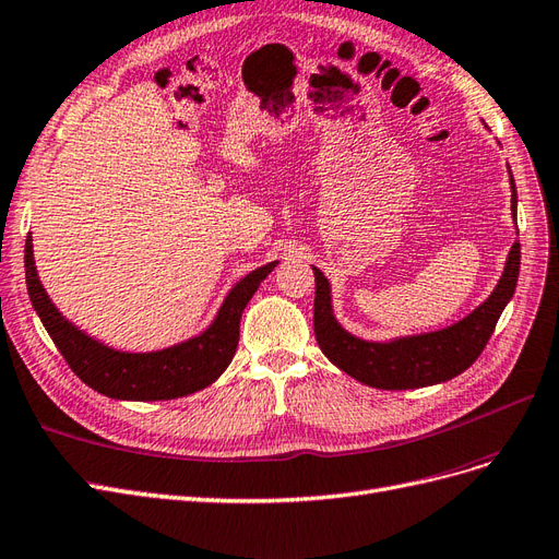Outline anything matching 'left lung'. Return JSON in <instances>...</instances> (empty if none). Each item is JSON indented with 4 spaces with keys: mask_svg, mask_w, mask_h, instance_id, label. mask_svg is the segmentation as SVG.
Returning a JSON list of instances; mask_svg holds the SVG:
<instances>
[{
    "mask_svg": "<svg viewBox=\"0 0 559 559\" xmlns=\"http://www.w3.org/2000/svg\"><path fill=\"white\" fill-rule=\"evenodd\" d=\"M511 181V215H518V192L513 174ZM518 227V223H515ZM316 301H313V330L320 350L332 365L353 376L355 381L378 390H413L445 383L464 369H469L488 344L501 311L511 301L520 274V243L509 250L503 274L492 295L480 306L457 320L455 325L400 336L390 341H367L341 328L332 309V285L313 266Z\"/></svg>",
    "mask_w": 559,
    "mask_h": 559,
    "instance_id": "obj_1",
    "label": "left lung"
}]
</instances>
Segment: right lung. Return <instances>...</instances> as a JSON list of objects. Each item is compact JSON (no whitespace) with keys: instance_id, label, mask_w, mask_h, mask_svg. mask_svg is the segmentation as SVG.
Segmentation results:
<instances>
[{"instance_id":"1","label":"right lung","mask_w":559,"mask_h":559,"mask_svg":"<svg viewBox=\"0 0 559 559\" xmlns=\"http://www.w3.org/2000/svg\"><path fill=\"white\" fill-rule=\"evenodd\" d=\"M276 264L278 262L258 266L234 285L202 334L162 350L124 353L85 334L58 311L34 266L32 237L25 241L27 293L52 344L87 388L120 402L176 400L211 385L237 353L239 322L246 304Z\"/></svg>"}]
</instances>
